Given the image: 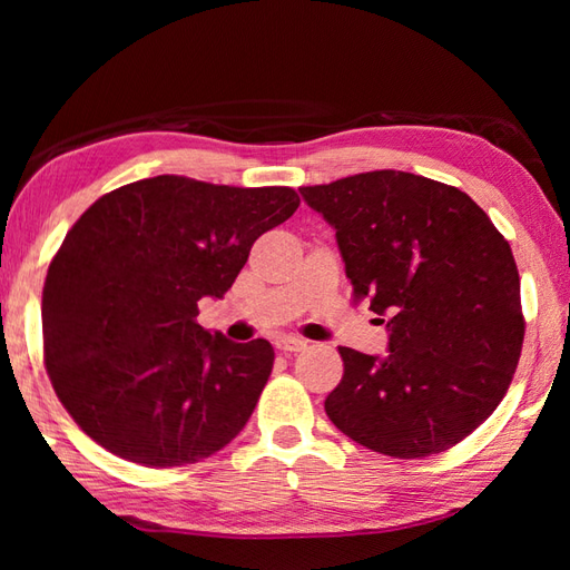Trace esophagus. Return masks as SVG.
I'll use <instances>...</instances> for the list:
<instances>
[{
    "label": "esophagus",
    "instance_id": "obj_1",
    "mask_svg": "<svg viewBox=\"0 0 570 570\" xmlns=\"http://www.w3.org/2000/svg\"><path fill=\"white\" fill-rule=\"evenodd\" d=\"M308 343L301 341V337H278L276 341V350L278 353H301V350H306Z\"/></svg>",
    "mask_w": 570,
    "mask_h": 570
}]
</instances>
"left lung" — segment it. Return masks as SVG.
<instances>
[{"label":"left lung","mask_w":570,"mask_h":570,"mask_svg":"<svg viewBox=\"0 0 570 570\" xmlns=\"http://www.w3.org/2000/svg\"><path fill=\"white\" fill-rule=\"evenodd\" d=\"M298 190L335 229L355 296L390 316L384 357L341 347L325 414L382 455L448 451L498 409L522 355L510 242L468 193L406 171Z\"/></svg>","instance_id":"8db88e82"}]
</instances>
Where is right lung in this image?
<instances>
[{
    "instance_id": "obj_1",
    "label": "right lung",
    "mask_w": 570,
    "mask_h": 570,
    "mask_svg": "<svg viewBox=\"0 0 570 570\" xmlns=\"http://www.w3.org/2000/svg\"><path fill=\"white\" fill-rule=\"evenodd\" d=\"M298 203L286 186L154 176L80 215L46 274L43 360L60 404L95 443L178 468L245 429L274 347L205 331L198 301L223 298L254 239Z\"/></svg>"
}]
</instances>
